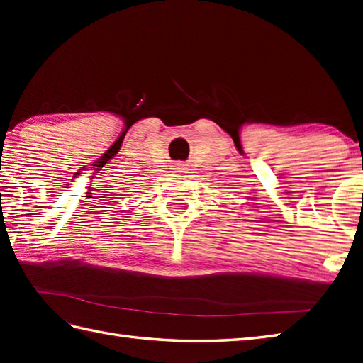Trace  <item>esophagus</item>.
<instances>
[{
  "label": "esophagus",
  "mask_w": 363,
  "mask_h": 363,
  "mask_svg": "<svg viewBox=\"0 0 363 363\" xmlns=\"http://www.w3.org/2000/svg\"><path fill=\"white\" fill-rule=\"evenodd\" d=\"M174 170H176V172H178V173H185V167H184L182 164H178V165H176V167H174Z\"/></svg>",
  "instance_id": "34e87169"
}]
</instances>
